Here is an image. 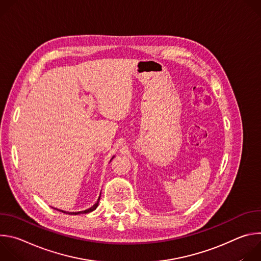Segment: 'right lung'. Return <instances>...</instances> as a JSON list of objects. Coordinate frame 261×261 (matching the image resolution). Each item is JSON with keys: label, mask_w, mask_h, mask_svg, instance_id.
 I'll return each mask as SVG.
<instances>
[{"label": "right lung", "mask_w": 261, "mask_h": 261, "mask_svg": "<svg viewBox=\"0 0 261 261\" xmlns=\"http://www.w3.org/2000/svg\"><path fill=\"white\" fill-rule=\"evenodd\" d=\"M115 158V156L110 159V161L113 160ZM100 195H101V193H100ZM99 200H100V196H99V198H98V200H97V202L93 205V206H91L90 208H88V210H86V211H81V212H68L67 214H69V215H80V214H88V213H90V212H93L94 210H96L97 208V206H98V204H99ZM57 211H60V212H62V213H66L65 211H62V210H58V208H56Z\"/></svg>", "instance_id": "obj_1"}]
</instances>
